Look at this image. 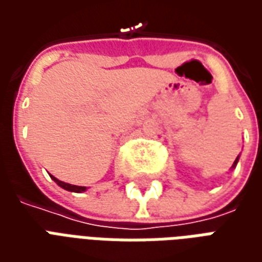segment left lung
Segmentation results:
<instances>
[{"label": "left lung", "mask_w": 262, "mask_h": 262, "mask_svg": "<svg viewBox=\"0 0 262 262\" xmlns=\"http://www.w3.org/2000/svg\"><path fill=\"white\" fill-rule=\"evenodd\" d=\"M237 163H238V157H237V159L234 160V163H233V165H231V168H234V167H236V165H237Z\"/></svg>", "instance_id": "obj_1"}]
</instances>
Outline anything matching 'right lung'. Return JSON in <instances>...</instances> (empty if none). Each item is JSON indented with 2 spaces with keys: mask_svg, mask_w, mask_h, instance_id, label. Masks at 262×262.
Returning <instances> with one entry per match:
<instances>
[{
  "mask_svg": "<svg viewBox=\"0 0 262 262\" xmlns=\"http://www.w3.org/2000/svg\"><path fill=\"white\" fill-rule=\"evenodd\" d=\"M52 177V180H53L59 187H61L63 189H66V191H70V192H84L85 191L86 188L85 187H78V185H71V184H67V182H63V181H60V180H57L56 177L53 176H50Z\"/></svg>",
  "mask_w": 262,
  "mask_h": 262,
  "instance_id": "1",
  "label": "right lung"
}]
</instances>
